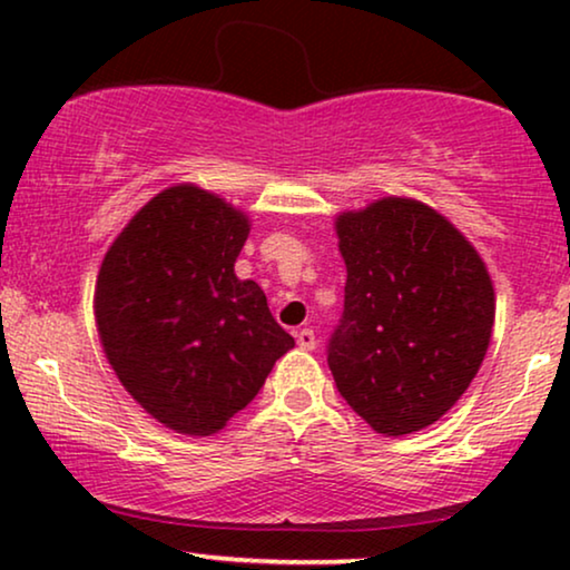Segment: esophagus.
Returning <instances> with one entry per match:
<instances>
[{
    "label": "esophagus",
    "instance_id": "esophagus-1",
    "mask_svg": "<svg viewBox=\"0 0 570 570\" xmlns=\"http://www.w3.org/2000/svg\"><path fill=\"white\" fill-rule=\"evenodd\" d=\"M295 340H298V347L301 350H314L316 347L314 330H301L298 334H295Z\"/></svg>",
    "mask_w": 570,
    "mask_h": 570
}]
</instances>
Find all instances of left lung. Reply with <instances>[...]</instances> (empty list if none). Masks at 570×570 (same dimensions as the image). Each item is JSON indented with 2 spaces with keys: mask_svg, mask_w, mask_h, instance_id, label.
Wrapping results in <instances>:
<instances>
[{
  "mask_svg": "<svg viewBox=\"0 0 570 570\" xmlns=\"http://www.w3.org/2000/svg\"><path fill=\"white\" fill-rule=\"evenodd\" d=\"M347 267L330 371L376 433L407 435L454 407L485 361L495 291L478 248L441 213L384 197L334 220Z\"/></svg>",
  "mask_w": 570,
  "mask_h": 570,
  "instance_id": "8db88e82",
  "label": "left lung"
}]
</instances>
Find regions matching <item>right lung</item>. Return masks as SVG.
Returning a JSON list of instances; mask_svg holds the SVG:
<instances>
[{
    "label": "right lung",
    "mask_w": 570,
    "mask_h": 570,
    "mask_svg": "<svg viewBox=\"0 0 570 570\" xmlns=\"http://www.w3.org/2000/svg\"><path fill=\"white\" fill-rule=\"evenodd\" d=\"M248 215L194 184L131 217L96 279L100 345L121 386L170 431L213 435L259 394L295 340L236 277Z\"/></svg>",
    "instance_id": "1"
}]
</instances>
